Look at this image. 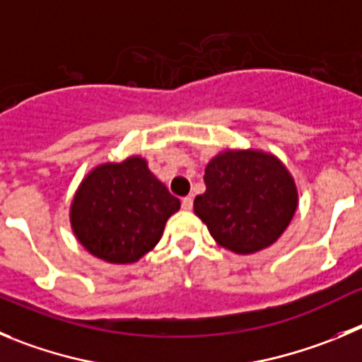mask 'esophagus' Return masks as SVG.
<instances>
[{
  "instance_id": "1",
  "label": "esophagus",
  "mask_w": 362,
  "mask_h": 362,
  "mask_svg": "<svg viewBox=\"0 0 362 362\" xmlns=\"http://www.w3.org/2000/svg\"><path fill=\"white\" fill-rule=\"evenodd\" d=\"M182 209H184V211H191V209H192V197H191V194H189V197H185V198H182Z\"/></svg>"
}]
</instances>
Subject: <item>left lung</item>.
<instances>
[{
	"instance_id": "1",
	"label": "left lung",
	"mask_w": 362,
	"mask_h": 362,
	"mask_svg": "<svg viewBox=\"0 0 362 362\" xmlns=\"http://www.w3.org/2000/svg\"><path fill=\"white\" fill-rule=\"evenodd\" d=\"M205 192L194 214L223 248L248 255L268 248L288 228L298 191L288 168L259 150H225L205 168Z\"/></svg>"
}]
</instances>
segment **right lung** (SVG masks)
<instances>
[{"label": "right lung", "mask_w": 362, "mask_h": 362, "mask_svg": "<svg viewBox=\"0 0 362 362\" xmlns=\"http://www.w3.org/2000/svg\"><path fill=\"white\" fill-rule=\"evenodd\" d=\"M180 200L143 157L107 162L82 180L71 204V227L83 248L112 264H130L155 248Z\"/></svg>", "instance_id": "1"}]
</instances>
